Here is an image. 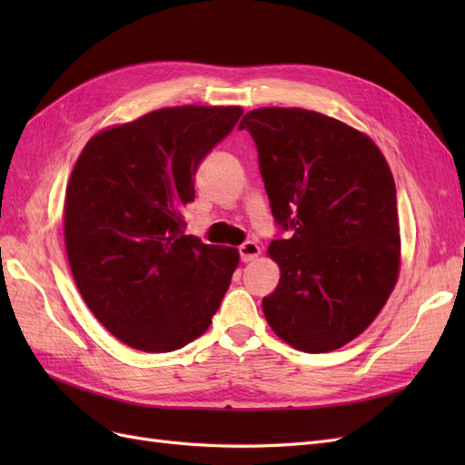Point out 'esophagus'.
<instances>
[{"mask_svg": "<svg viewBox=\"0 0 465 465\" xmlns=\"http://www.w3.org/2000/svg\"><path fill=\"white\" fill-rule=\"evenodd\" d=\"M238 254H241V260L244 263L254 262L260 256V246L256 242H244L241 248H238Z\"/></svg>", "mask_w": 465, "mask_h": 465, "instance_id": "1", "label": "esophagus"}]
</instances>
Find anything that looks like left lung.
Wrapping results in <instances>:
<instances>
[{"label":"left lung","instance_id":"1","mask_svg":"<svg viewBox=\"0 0 465 465\" xmlns=\"http://www.w3.org/2000/svg\"><path fill=\"white\" fill-rule=\"evenodd\" d=\"M275 221L292 229L267 248L281 272L262 301L279 340L304 353L353 341L398 283L396 184L382 151L345 122L306 108L250 110Z\"/></svg>","mask_w":465,"mask_h":465}]
</instances>
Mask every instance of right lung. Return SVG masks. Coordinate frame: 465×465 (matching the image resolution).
I'll return each instance as SVG.
<instances>
[{"mask_svg":"<svg viewBox=\"0 0 465 465\" xmlns=\"http://www.w3.org/2000/svg\"><path fill=\"white\" fill-rule=\"evenodd\" d=\"M241 106L153 110L94 134L65 188L64 241L89 311L125 345L168 353L198 340L241 254L184 234L202 159Z\"/></svg>","mask_w":465,"mask_h":465,"instance_id":"obj_1","label":"right lung"}]
</instances>
